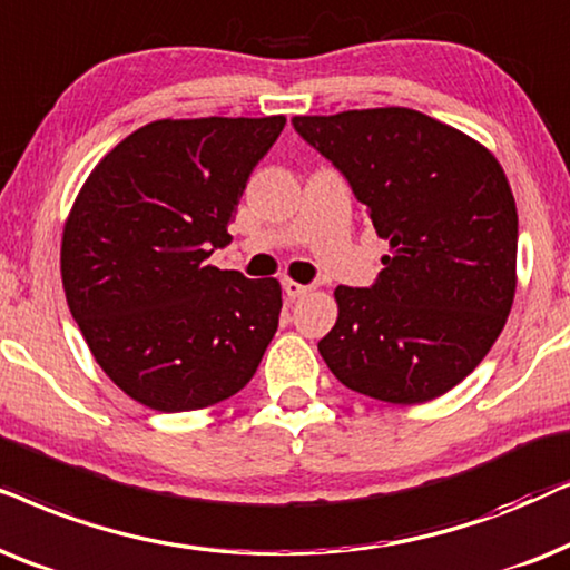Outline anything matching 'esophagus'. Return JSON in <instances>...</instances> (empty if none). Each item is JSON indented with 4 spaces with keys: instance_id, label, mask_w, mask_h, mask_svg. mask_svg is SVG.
I'll list each match as a JSON object with an SVG mask.
<instances>
[{
    "instance_id": "1",
    "label": "esophagus",
    "mask_w": 570,
    "mask_h": 570,
    "mask_svg": "<svg viewBox=\"0 0 570 570\" xmlns=\"http://www.w3.org/2000/svg\"><path fill=\"white\" fill-rule=\"evenodd\" d=\"M309 289H313V286L299 284V281H292V278H286V281H284V292H286V297H289V299L305 297V294H307Z\"/></svg>"
}]
</instances>
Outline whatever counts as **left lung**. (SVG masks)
Returning a JSON list of instances; mask_svg holds the SVG:
<instances>
[{
    "mask_svg": "<svg viewBox=\"0 0 570 570\" xmlns=\"http://www.w3.org/2000/svg\"><path fill=\"white\" fill-rule=\"evenodd\" d=\"M344 174L391 253L370 289L338 286L317 352L346 389L424 404L472 373L515 294L519 216L488 148L428 114L385 106L294 117Z\"/></svg>",
    "mask_w": 570,
    "mask_h": 570,
    "instance_id": "8db88e82",
    "label": "left lung"
}]
</instances>
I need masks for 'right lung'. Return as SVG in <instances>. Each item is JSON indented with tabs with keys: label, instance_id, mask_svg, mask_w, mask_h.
I'll return each mask as SVG.
<instances>
[{
	"label": "right lung",
	"instance_id": "obj_1",
	"mask_svg": "<svg viewBox=\"0 0 570 570\" xmlns=\"http://www.w3.org/2000/svg\"><path fill=\"white\" fill-rule=\"evenodd\" d=\"M286 117L158 119L106 154L62 234L75 323L127 396L193 412L245 389L278 328L281 284L206 261Z\"/></svg>",
	"mask_w": 570,
	"mask_h": 570
}]
</instances>
